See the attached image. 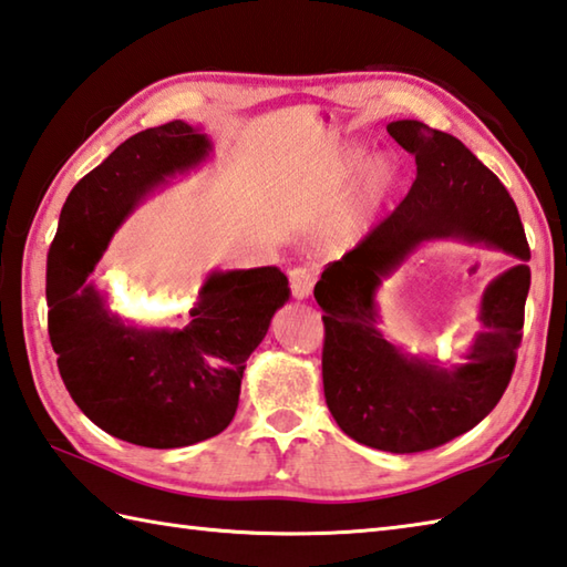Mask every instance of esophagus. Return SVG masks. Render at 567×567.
<instances>
[{"instance_id": "esophagus-1", "label": "esophagus", "mask_w": 567, "mask_h": 567, "mask_svg": "<svg viewBox=\"0 0 567 567\" xmlns=\"http://www.w3.org/2000/svg\"><path fill=\"white\" fill-rule=\"evenodd\" d=\"M290 287H292V295L297 299H307L312 295V287H315V275L309 272L307 268H295L290 272Z\"/></svg>"}]
</instances>
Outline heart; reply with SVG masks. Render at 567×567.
<instances>
[{
	"label": "heart",
	"mask_w": 567,
	"mask_h": 567,
	"mask_svg": "<svg viewBox=\"0 0 567 567\" xmlns=\"http://www.w3.org/2000/svg\"><path fill=\"white\" fill-rule=\"evenodd\" d=\"M369 154L371 147L361 140L341 144L334 154V172L339 179L347 182L357 176L347 208V228L353 236H361L383 216L398 192V182H401V169L391 157L385 154L369 157Z\"/></svg>",
	"instance_id": "b5f03b06"
}]
</instances>
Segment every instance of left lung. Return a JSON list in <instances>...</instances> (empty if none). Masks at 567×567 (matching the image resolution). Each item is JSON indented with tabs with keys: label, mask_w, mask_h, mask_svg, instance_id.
I'll list each match as a JSON object with an SVG mask.
<instances>
[{
	"label": "left lung",
	"mask_w": 567,
	"mask_h": 567,
	"mask_svg": "<svg viewBox=\"0 0 567 567\" xmlns=\"http://www.w3.org/2000/svg\"><path fill=\"white\" fill-rule=\"evenodd\" d=\"M415 154L417 176L395 214L315 287L324 312L321 379L337 425L365 447L408 454L464 435L502 401L516 363L530 287V250L518 208L492 169L464 144L420 120L388 122ZM460 239L514 254L519 262L487 286L463 363L410 354L378 329V290L423 241Z\"/></svg>",
	"instance_id": "8db88e82"
}]
</instances>
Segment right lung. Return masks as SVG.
<instances>
[{
  "label": "right lung",
  "instance_id": "right-lung-1",
  "mask_svg": "<svg viewBox=\"0 0 567 567\" xmlns=\"http://www.w3.org/2000/svg\"><path fill=\"white\" fill-rule=\"evenodd\" d=\"M210 157L204 127L184 120L137 132L73 186L49 250V337L61 379L85 417L140 447H188L224 432L246 361L290 299L275 265L210 270L184 327L144 324L87 280L120 226Z\"/></svg>",
  "mask_w": 567,
  "mask_h": 567
}]
</instances>
